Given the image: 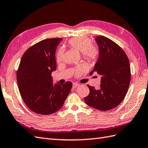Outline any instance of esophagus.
I'll use <instances>...</instances> for the list:
<instances>
[{"instance_id": "esophagus-1", "label": "esophagus", "mask_w": 148, "mask_h": 148, "mask_svg": "<svg viewBox=\"0 0 148 148\" xmlns=\"http://www.w3.org/2000/svg\"><path fill=\"white\" fill-rule=\"evenodd\" d=\"M79 86V84H77V83H73V88H77V86Z\"/></svg>"}]
</instances>
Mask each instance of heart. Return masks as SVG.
<instances>
[{
	"label": "heart",
	"mask_w": 148,
	"mask_h": 148,
	"mask_svg": "<svg viewBox=\"0 0 148 148\" xmlns=\"http://www.w3.org/2000/svg\"><path fill=\"white\" fill-rule=\"evenodd\" d=\"M91 39L86 36L73 37L68 41V45L74 49L81 51L82 56L85 59L90 62H93L97 59L99 50L97 46L92 44ZM64 57V50L60 49L57 53V61L60 62ZM84 70V67L82 65L79 66L75 71V74L79 75Z\"/></svg>",
	"instance_id": "heart-1"
}]
</instances>
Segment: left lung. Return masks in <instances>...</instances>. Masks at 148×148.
Listing matches in <instances>:
<instances>
[{
  "label": "left lung",
  "instance_id": "1",
  "mask_svg": "<svg viewBox=\"0 0 148 148\" xmlns=\"http://www.w3.org/2000/svg\"><path fill=\"white\" fill-rule=\"evenodd\" d=\"M99 58L93 71L101 75L98 90L88 85L90 94L84 98L86 103L99 110L107 111L117 106L124 99L130 81L129 58L122 48L103 36H98Z\"/></svg>",
  "mask_w": 148,
  "mask_h": 148
}]
</instances>
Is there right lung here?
Segmentation results:
<instances>
[{"instance_id":"obj_1","label":"right lung","mask_w":148,"mask_h":148,"mask_svg":"<svg viewBox=\"0 0 148 148\" xmlns=\"http://www.w3.org/2000/svg\"><path fill=\"white\" fill-rule=\"evenodd\" d=\"M62 38L45 39L30 47L17 71L20 95L31 110L50 115L60 110L70 93L73 83L54 84L51 72L57 68L56 50Z\"/></svg>"}]
</instances>
